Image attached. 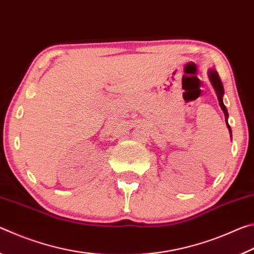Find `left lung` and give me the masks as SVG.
<instances>
[{
  "instance_id": "8db88e82",
  "label": "left lung",
  "mask_w": 254,
  "mask_h": 254,
  "mask_svg": "<svg viewBox=\"0 0 254 254\" xmlns=\"http://www.w3.org/2000/svg\"><path fill=\"white\" fill-rule=\"evenodd\" d=\"M208 77H209V80L210 83H212L213 87L215 89V92H216V95L218 98V103H220V106L222 111L224 112V115H225V121H226V126L227 128H229L230 133L232 134V130H231V127L229 126V123H227V119H229V113H227V110L224 105V103H223V95H224V87H223V84L221 81L220 76H218V72L215 70V69H210L208 71ZM232 136V135H231Z\"/></svg>"
}]
</instances>
